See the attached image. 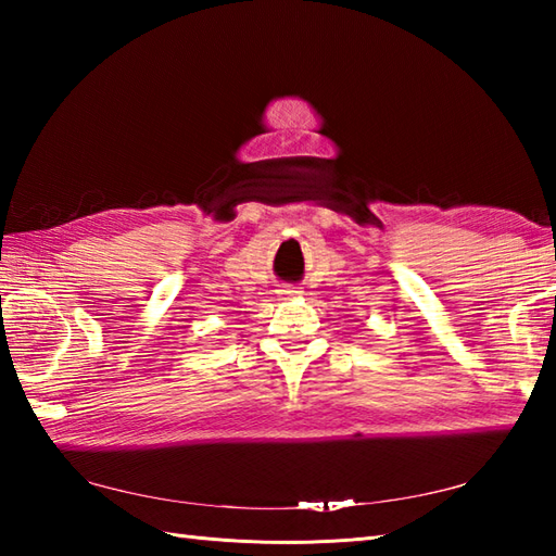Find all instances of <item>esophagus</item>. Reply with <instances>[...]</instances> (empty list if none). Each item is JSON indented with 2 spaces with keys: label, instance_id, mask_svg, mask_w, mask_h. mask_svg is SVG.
Segmentation results:
<instances>
[{
  "label": "esophagus",
  "instance_id": "obj_1",
  "mask_svg": "<svg viewBox=\"0 0 556 556\" xmlns=\"http://www.w3.org/2000/svg\"><path fill=\"white\" fill-rule=\"evenodd\" d=\"M285 293H299V291H293V289H287V291H285Z\"/></svg>",
  "mask_w": 556,
  "mask_h": 556
}]
</instances>
